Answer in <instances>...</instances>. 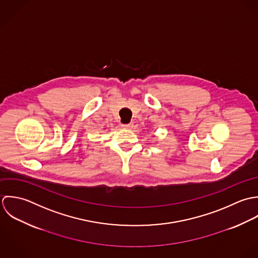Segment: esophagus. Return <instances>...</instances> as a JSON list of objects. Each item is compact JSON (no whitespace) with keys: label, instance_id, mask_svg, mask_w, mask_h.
I'll use <instances>...</instances> for the list:
<instances>
[{"label":"esophagus","instance_id":"esophagus-1","mask_svg":"<svg viewBox=\"0 0 258 258\" xmlns=\"http://www.w3.org/2000/svg\"><path fill=\"white\" fill-rule=\"evenodd\" d=\"M133 125H134V123L131 122V123H126V124H121V127L125 128V130H130L133 127Z\"/></svg>","mask_w":258,"mask_h":258}]
</instances>
